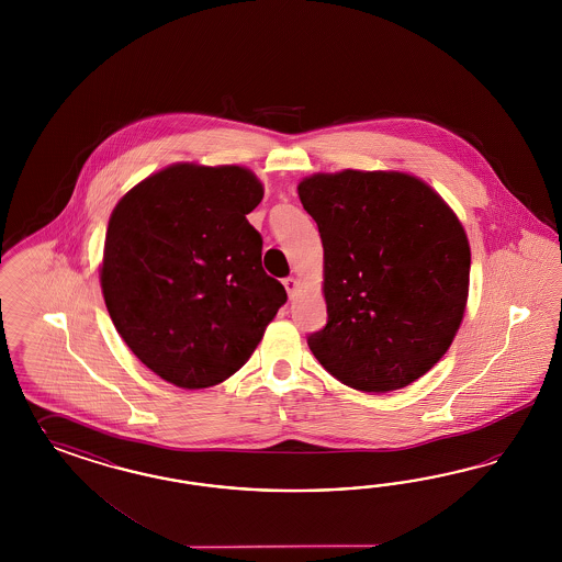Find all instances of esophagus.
Segmentation results:
<instances>
[{"mask_svg": "<svg viewBox=\"0 0 562 562\" xmlns=\"http://www.w3.org/2000/svg\"><path fill=\"white\" fill-rule=\"evenodd\" d=\"M284 289L289 292V296H294V292H296V280L290 276V278H284Z\"/></svg>", "mask_w": 562, "mask_h": 562, "instance_id": "1", "label": "esophagus"}]
</instances>
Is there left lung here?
<instances>
[{"mask_svg":"<svg viewBox=\"0 0 562 562\" xmlns=\"http://www.w3.org/2000/svg\"><path fill=\"white\" fill-rule=\"evenodd\" d=\"M324 243L327 324L306 344L358 392L406 387L460 329L470 245L439 193L404 172L341 170L299 183Z\"/></svg>","mask_w":562,"mask_h":562,"instance_id":"obj_1","label":"left lung"}]
</instances>
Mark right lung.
<instances>
[{
  "instance_id": "right-lung-1",
  "label": "right lung",
  "mask_w": 562,
  "mask_h": 562,
  "mask_svg": "<svg viewBox=\"0 0 562 562\" xmlns=\"http://www.w3.org/2000/svg\"><path fill=\"white\" fill-rule=\"evenodd\" d=\"M261 198L251 170L172 165L111 214L101 270L109 315L130 350L177 387L237 373L286 303L247 221Z\"/></svg>"
}]
</instances>
